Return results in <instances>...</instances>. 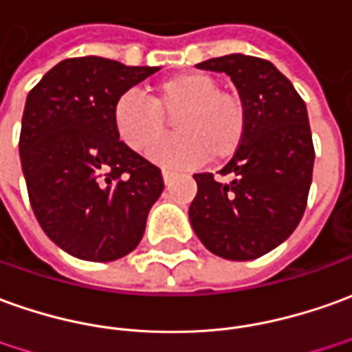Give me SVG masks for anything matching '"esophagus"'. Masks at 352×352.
I'll list each match as a JSON object with an SVG mask.
<instances>
[{"label":"esophagus","instance_id":"obj_1","mask_svg":"<svg viewBox=\"0 0 352 352\" xmlns=\"http://www.w3.org/2000/svg\"><path fill=\"white\" fill-rule=\"evenodd\" d=\"M178 176V172L174 170H168V168H162V180H164V184H168V182H172L174 178Z\"/></svg>","mask_w":352,"mask_h":352}]
</instances>
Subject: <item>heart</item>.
I'll return each mask as SVG.
<instances>
[{"mask_svg": "<svg viewBox=\"0 0 352 352\" xmlns=\"http://www.w3.org/2000/svg\"><path fill=\"white\" fill-rule=\"evenodd\" d=\"M172 118L176 135L149 153L153 161L172 166L226 161L239 151L249 128L245 99L220 89L205 72H180L153 84L149 101L128 91L113 109L116 134L135 153L162 140Z\"/></svg>", "mask_w": 352, "mask_h": 352, "instance_id": "1", "label": "heart"}]
</instances>
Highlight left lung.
Returning a JSON list of instances; mask_svg holds the SVG:
<instances>
[{
	"mask_svg": "<svg viewBox=\"0 0 352 352\" xmlns=\"http://www.w3.org/2000/svg\"><path fill=\"white\" fill-rule=\"evenodd\" d=\"M197 69L226 72L245 99L243 145L214 174H193L197 195L190 222L201 243L228 261H253L283 243L299 226L309 199L314 145L307 105L270 60L224 55Z\"/></svg>",
	"mask_w": 352,
	"mask_h": 352,
	"instance_id": "8db88e82",
	"label": "left lung"
}]
</instances>
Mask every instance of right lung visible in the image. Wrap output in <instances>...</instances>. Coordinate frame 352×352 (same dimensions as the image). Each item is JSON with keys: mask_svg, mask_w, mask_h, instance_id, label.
<instances>
[{"mask_svg": "<svg viewBox=\"0 0 352 352\" xmlns=\"http://www.w3.org/2000/svg\"><path fill=\"white\" fill-rule=\"evenodd\" d=\"M157 70L74 57L26 98L19 151L28 199L45 236L76 258L109 263L134 251L164 190L161 168L113 124L116 99Z\"/></svg>", "mask_w": 352, "mask_h": 352, "instance_id": "1", "label": "right lung"}]
</instances>
